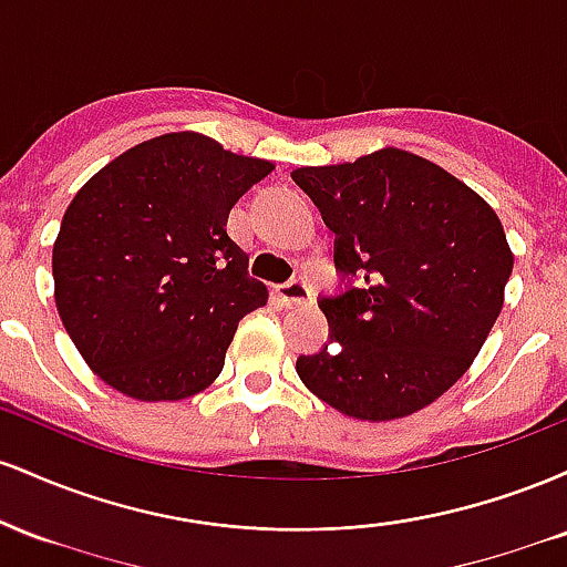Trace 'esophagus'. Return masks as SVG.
<instances>
[{
	"label": "esophagus",
	"instance_id": "1",
	"mask_svg": "<svg viewBox=\"0 0 567 567\" xmlns=\"http://www.w3.org/2000/svg\"><path fill=\"white\" fill-rule=\"evenodd\" d=\"M277 296H279V301L288 306V309H292V306H303V303L315 301V292H311V288L303 282V279H290V282L279 285Z\"/></svg>",
	"mask_w": 567,
	"mask_h": 567
}]
</instances>
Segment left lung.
I'll return each mask as SVG.
<instances>
[{"label": "left lung", "mask_w": 567, "mask_h": 567, "mask_svg": "<svg viewBox=\"0 0 567 567\" xmlns=\"http://www.w3.org/2000/svg\"><path fill=\"white\" fill-rule=\"evenodd\" d=\"M336 234L341 290L322 296L328 343L298 375L322 402L392 421L453 386L504 306L514 256L493 207L424 157L381 148L347 165L298 167Z\"/></svg>", "instance_id": "left-lung-1"}]
</instances>
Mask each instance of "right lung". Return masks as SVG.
Wrapping results in <instances>:
<instances>
[{
	"instance_id": "obj_1",
	"label": "right lung",
	"mask_w": 567,
	"mask_h": 567,
	"mask_svg": "<svg viewBox=\"0 0 567 567\" xmlns=\"http://www.w3.org/2000/svg\"><path fill=\"white\" fill-rule=\"evenodd\" d=\"M271 171L199 133H167L76 192L53 247L55 303L109 386L159 402L218 379L239 320L269 298L226 220Z\"/></svg>"
}]
</instances>
